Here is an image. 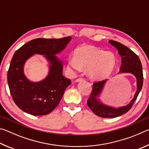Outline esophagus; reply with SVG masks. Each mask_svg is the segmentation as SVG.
<instances>
[{"label":"esophagus","mask_w":149,"mask_h":149,"mask_svg":"<svg viewBox=\"0 0 149 149\" xmlns=\"http://www.w3.org/2000/svg\"><path fill=\"white\" fill-rule=\"evenodd\" d=\"M83 80H84V78H83V77H79V78H77V79L75 80V81L76 82H79V81H83Z\"/></svg>","instance_id":"34e87169"}]
</instances>
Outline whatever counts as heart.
<instances>
[{
    "instance_id": "b5f03b06",
    "label": "heart",
    "mask_w": 149,
    "mask_h": 149,
    "mask_svg": "<svg viewBox=\"0 0 149 149\" xmlns=\"http://www.w3.org/2000/svg\"><path fill=\"white\" fill-rule=\"evenodd\" d=\"M116 64V58L112 52H104L97 48L84 46L78 48L74 57L68 61L72 70L79 71L81 68L88 69L89 77L95 80H102L112 74Z\"/></svg>"
}]
</instances>
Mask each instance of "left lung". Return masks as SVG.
Segmentation results:
<instances>
[{
  "instance_id": "1",
  "label": "left lung",
  "mask_w": 149,
  "mask_h": 149,
  "mask_svg": "<svg viewBox=\"0 0 149 149\" xmlns=\"http://www.w3.org/2000/svg\"><path fill=\"white\" fill-rule=\"evenodd\" d=\"M109 42L116 48L118 53L122 57V64H121L119 73H131L134 75L137 78V91L135 93L134 98L129 104L125 107L115 108L103 104L97 99V97H99L102 91L107 79L95 82L93 84L92 92L87 100L88 107L90 108L93 113L98 116L113 118L125 114L132 108L143 87V74L141 60L134 52L119 42L110 40Z\"/></svg>"
}]
</instances>
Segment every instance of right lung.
Here are the masks:
<instances>
[{"label":"right lung","mask_w":149,"mask_h":149,"mask_svg":"<svg viewBox=\"0 0 149 149\" xmlns=\"http://www.w3.org/2000/svg\"><path fill=\"white\" fill-rule=\"evenodd\" d=\"M70 40V36L33 39L14 53L7 80L12 99L24 112L33 116L47 115L59 104L72 81L62 75V63L54 54L64 49ZM33 54L45 55L51 64L49 75L40 82H29L23 74L24 62Z\"/></svg>","instance_id":"add662e5"}]
</instances>
